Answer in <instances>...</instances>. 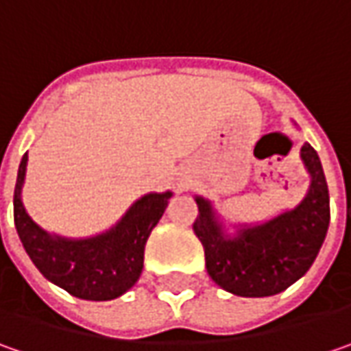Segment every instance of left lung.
Segmentation results:
<instances>
[{
	"label": "left lung",
	"mask_w": 351,
	"mask_h": 351,
	"mask_svg": "<svg viewBox=\"0 0 351 351\" xmlns=\"http://www.w3.org/2000/svg\"><path fill=\"white\" fill-rule=\"evenodd\" d=\"M313 176L300 204L279 218L243 230L236 239L221 236L210 204L196 198L194 234L204 245L206 269L212 281L239 297H271L300 279L322 247L330 221V196L320 159L313 147L300 149Z\"/></svg>",
	"instance_id": "left-lung-1"
}]
</instances>
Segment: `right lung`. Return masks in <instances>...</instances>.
Wrapping results in <instances>:
<instances>
[{"instance_id": "obj_1", "label": "right lung", "mask_w": 351, "mask_h": 351, "mask_svg": "<svg viewBox=\"0 0 351 351\" xmlns=\"http://www.w3.org/2000/svg\"><path fill=\"white\" fill-rule=\"evenodd\" d=\"M25 167L27 155H23L17 173L13 218L25 252L38 271L72 297L84 300H112L130 291L143 269L147 237L160 220L171 192L143 196L104 236L82 241L53 239L38 230L21 204Z\"/></svg>"}]
</instances>
